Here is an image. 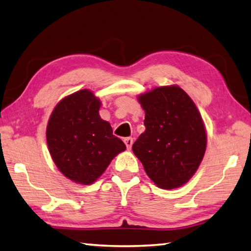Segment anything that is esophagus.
<instances>
[{"label": "esophagus", "instance_id": "obj_1", "mask_svg": "<svg viewBox=\"0 0 251 251\" xmlns=\"http://www.w3.org/2000/svg\"><path fill=\"white\" fill-rule=\"evenodd\" d=\"M124 142H125V145H126V147H127V149H128V150H130L131 147H132V143H134V139H132V138H130V137L125 138Z\"/></svg>", "mask_w": 251, "mask_h": 251}]
</instances>
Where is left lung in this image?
Wrapping results in <instances>:
<instances>
[{
	"label": "left lung",
	"mask_w": 251,
	"mask_h": 251,
	"mask_svg": "<svg viewBox=\"0 0 251 251\" xmlns=\"http://www.w3.org/2000/svg\"><path fill=\"white\" fill-rule=\"evenodd\" d=\"M138 101L146 113V130L132 151L158 188H180L205 155L207 132L200 111L178 85L153 88L138 96Z\"/></svg>",
	"instance_id": "left-lung-1"
}]
</instances>
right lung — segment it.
Wrapping results in <instances>:
<instances>
[{
    "label": "right lung",
    "instance_id": "obj_1",
    "mask_svg": "<svg viewBox=\"0 0 251 251\" xmlns=\"http://www.w3.org/2000/svg\"><path fill=\"white\" fill-rule=\"evenodd\" d=\"M100 99L89 89L66 96L52 110L46 127L50 156L73 182L94 183L126 146L99 115Z\"/></svg>",
    "mask_w": 251,
    "mask_h": 251
}]
</instances>
